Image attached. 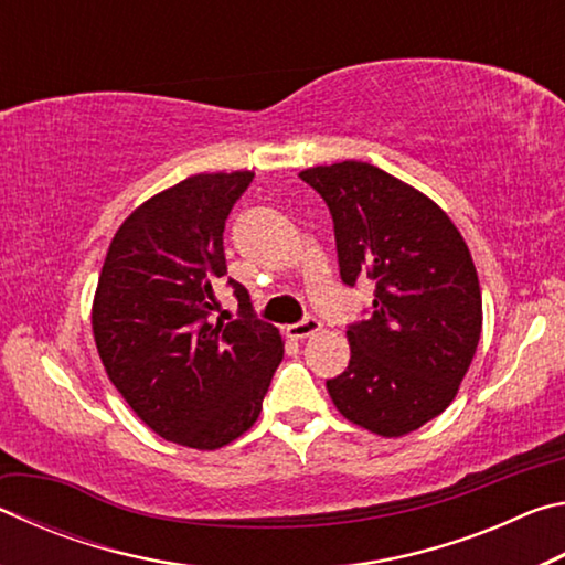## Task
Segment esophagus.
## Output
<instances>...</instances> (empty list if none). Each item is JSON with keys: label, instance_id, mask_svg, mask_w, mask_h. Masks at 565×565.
<instances>
[{"label": "esophagus", "instance_id": "obj_1", "mask_svg": "<svg viewBox=\"0 0 565 565\" xmlns=\"http://www.w3.org/2000/svg\"><path fill=\"white\" fill-rule=\"evenodd\" d=\"M319 331H321V321L313 319V317L303 319L301 323H294V327L286 329V333H289V339H294V341H303V339H309V337H313V333H319Z\"/></svg>", "mask_w": 565, "mask_h": 565}]
</instances>
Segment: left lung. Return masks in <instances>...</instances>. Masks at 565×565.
Returning a JSON list of instances; mask_svg holds the SVG:
<instances>
[{"label": "left lung", "mask_w": 565, "mask_h": 565, "mask_svg": "<svg viewBox=\"0 0 565 565\" xmlns=\"http://www.w3.org/2000/svg\"><path fill=\"white\" fill-rule=\"evenodd\" d=\"M299 177L329 206L343 284L376 281L329 396L351 424L406 436L444 414L473 361L483 323L473 256L434 199L384 169L351 159Z\"/></svg>", "instance_id": "8db88e82"}]
</instances>
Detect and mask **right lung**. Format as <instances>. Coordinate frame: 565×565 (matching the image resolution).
Here are the masks:
<instances>
[{
  "mask_svg": "<svg viewBox=\"0 0 565 565\" xmlns=\"http://www.w3.org/2000/svg\"><path fill=\"white\" fill-rule=\"evenodd\" d=\"M254 171L194 174L124 218L104 256L92 331L104 371L151 431L216 451L262 414L284 341L254 319L234 286L242 319L209 321L214 284L226 274L224 224Z\"/></svg>",
  "mask_w": 565,
  "mask_h": 565,
  "instance_id": "1",
  "label": "right lung"
}]
</instances>
